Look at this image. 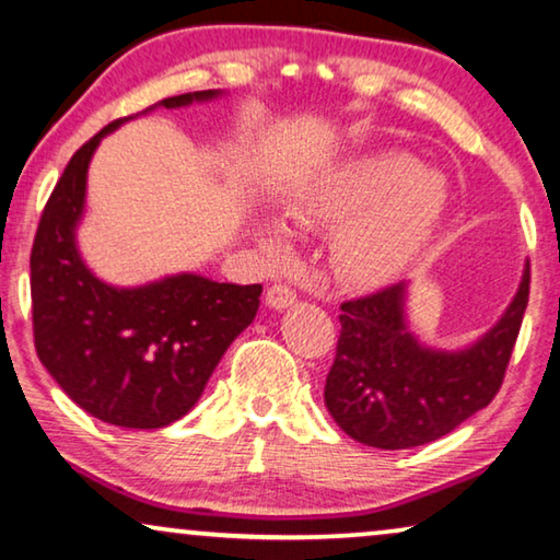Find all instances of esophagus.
Listing matches in <instances>:
<instances>
[{"label": "esophagus", "mask_w": 560, "mask_h": 560, "mask_svg": "<svg viewBox=\"0 0 560 560\" xmlns=\"http://www.w3.org/2000/svg\"><path fill=\"white\" fill-rule=\"evenodd\" d=\"M296 301V291L287 287V283H273V287L266 291V304L271 308H287Z\"/></svg>", "instance_id": "1"}]
</instances>
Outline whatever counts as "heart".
I'll use <instances>...</instances> for the list:
<instances>
[{
  "label": "heart",
  "instance_id": "heart-1",
  "mask_svg": "<svg viewBox=\"0 0 560 560\" xmlns=\"http://www.w3.org/2000/svg\"><path fill=\"white\" fill-rule=\"evenodd\" d=\"M446 182L401 152L353 156L322 176L287 203L296 229H334V266L353 287H378L401 273L431 242ZM271 256L289 252L287 232L277 224L259 229Z\"/></svg>",
  "mask_w": 560,
  "mask_h": 560
}]
</instances>
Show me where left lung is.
Masks as SVG:
<instances>
[{"instance_id":"obj_1","label":"left lung","mask_w":560,"mask_h":560,"mask_svg":"<svg viewBox=\"0 0 560 560\" xmlns=\"http://www.w3.org/2000/svg\"><path fill=\"white\" fill-rule=\"evenodd\" d=\"M530 264L491 331L460 351H436L406 328V283L341 304V334L324 401L353 441L398 451L446 436L493 401L528 306Z\"/></svg>"}]
</instances>
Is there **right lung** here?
Masks as SVG:
<instances>
[{"mask_svg":"<svg viewBox=\"0 0 560 560\" xmlns=\"http://www.w3.org/2000/svg\"><path fill=\"white\" fill-rule=\"evenodd\" d=\"M217 94L189 92L154 106L172 109ZM127 119L106 124L77 149L42 211L30 256L34 349L61 392L94 419L162 429L191 411L224 351L254 322L261 283L179 273L117 289L86 269L74 242L86 168L102 137Z\"/></svg>","mask_w":560,"mask_h":560,"instance_id":"obj_1","label":"right lung"}]
</instances>
